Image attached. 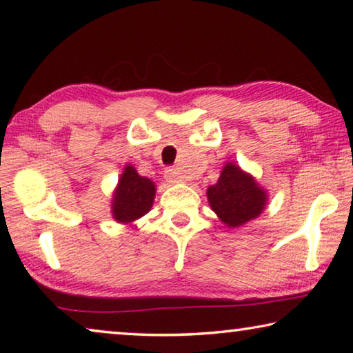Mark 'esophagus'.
I'll list each match as a JSON object with an SVG mask.
<instances>
[{"instance_id": "esophagus-1", "label": "esophagus", "mask_w": 353, "mask_h": 353, "mask_svg": "<svg viewBox=\"0 0 353 353\" xmlns=\"http://www.w3.org/2000/svg\"><path fill=\"white\" fill-rule=\"evenodd\" d=\"M165 179L168 181L170 183H179V182H183V176L179 172V170L176 168H166L165 170Z\"/></svg>"}]
</instances>
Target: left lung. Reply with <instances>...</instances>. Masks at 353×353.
<instances>
[{
    "instance_id": "left-lung-1",
    "label": "left lung",
    "mask_w": 353,
    "mask_h": 353,
    "mask_svg": "<svg viewBox=\"0 0 353 353\" xmlns=\"http://www.w3.org/2000/svg\"><path fill=\"white\" fill-rule=\"evenodd\" d=\"M212 210L227 227H240L265 210L268 194L255 179L235 163H225L218 182L208 187Z\"/></svg>"
}]
</instances>
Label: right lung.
Listing matches in <instances>:
<instances>
[{"label":"right lung","instance_id":"obj_1","mask_svg":"<svg viewBox=\"0 0 353 353\" xmlns=\"http://www.w3.org/2000/svg\"><path fill=\"white\" fill-rule=\"evenodd\" d=\"M155 185L151 179L140 176L132 165H126L113 191L112 216L118 223L129 224L151 210Z\"/></svg>","mask_w":353,"mask_h":353}]
</instances>
